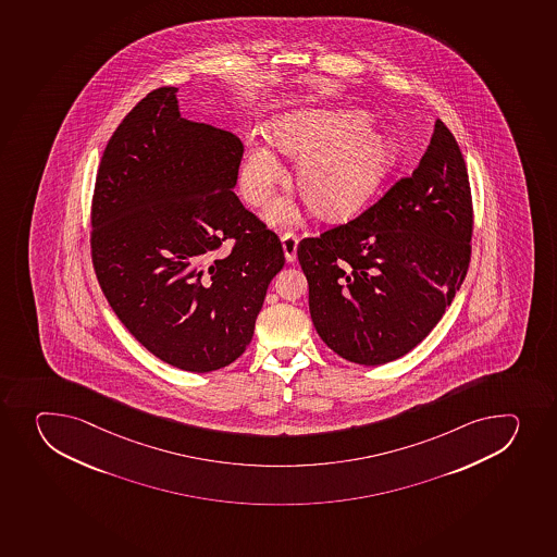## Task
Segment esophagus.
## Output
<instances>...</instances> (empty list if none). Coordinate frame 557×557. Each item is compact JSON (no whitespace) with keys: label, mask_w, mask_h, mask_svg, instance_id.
<instances>
[{"label":"esophagus","mask_w":557,"mask_h":557,"mask_svg":"<svg viewBox=\"0 0 557 557\" xmlns=\"http://www.w3.org/2000/svg\"><path fill=\"white\" fill-rule=\"evenodd\" d=\"M298 236L294 232H285L282 236L283 252H285V259L288 263L296 261V250H298Z\"/></svg>","instance_id":"1"}]
</instances>
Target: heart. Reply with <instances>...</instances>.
<instances>
[{
  "label": "heart",
  "mask_w": 557,
  "mask_h": 557,
  "mask_svg": "<svg viewBox=\"0 0 557 557\" xmlns=\"http://www.w3.org/2000/svg\"><path fill=\"white\" fill-rule=\"evenodd\" d=\"M369 117L358 111L304 109L272 123V138L290 156H301L296 182L312 209L323 218H343L358 210L391 174L397 147L391 138L369 131ZM282 161L270 145H250L239 188L250 205H263L282 182ZM267 220L287 225L298 220L293 201L280 199Z\"/></svg>",
  "instance_id": "1"
}]
</instances>
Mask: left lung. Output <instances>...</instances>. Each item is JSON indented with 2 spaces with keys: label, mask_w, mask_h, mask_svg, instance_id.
<instances>
[{
  "label": "left lung",
  "mask_w": 557,
  "mask_h": 557,
  "mask_svg": "<svg viewBox=\"0 0 557 557\" xmlns=\"http://www.w3.org/2000/svg\"><path fill=\"white\" fill-rule=\"evenodd\" d=\"M472 228L469 172L437 120L412 176L356 220L299 242L310 318L326 347L367 367L418 347L461 287Z\"/></svg>",
  "instance_id": "obj_1"
}]
</instances>
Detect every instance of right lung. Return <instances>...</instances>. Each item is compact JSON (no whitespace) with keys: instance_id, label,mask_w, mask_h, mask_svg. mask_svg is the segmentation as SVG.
<instances>
[{"instance_id":"obj_1","label":"right lung","mask_w":557,"mask_h":557,"mask_svg":"<svg viewBox=\"0 0 557 557\" xmlns=\"http://www.w3.org/2000/svg\"><path fill=\"white\" fill-rule=\"evenodd\" d=\"M176 87L145 96L107 144L90 253L107 301L161 361L212 372L253 336L282 242L234 190L242 139L180 114ZM234 238L231 253L216 256Z\"/></svg>"}]
</instances>
